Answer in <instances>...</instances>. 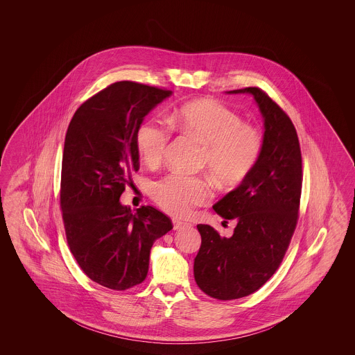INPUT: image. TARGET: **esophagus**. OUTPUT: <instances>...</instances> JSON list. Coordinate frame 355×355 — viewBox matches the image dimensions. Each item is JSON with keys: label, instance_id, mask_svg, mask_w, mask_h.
I'll return each instance as SVG.
<instances>
[{"label": "esophagus", "instance_id": "34e87169", "mask_svg": "<svg viewBox=\"0 0 355 355\" xmlns=\"http://www.w3.org/2000/svg\"><path fill=\"white\" fill-rule=\"evenodd\" d=\"M187 226H189L187 222L173 218V227H174V230H181V229H185Z\"/></svg>", "mask_w": 355, "mask_h": 355}]
</instances>
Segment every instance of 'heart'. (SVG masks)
Here are the masks:
<instances>
[{
	"label": "heart",
	"instance_id": "obj_1",
	"mask_svg": "<svg viewBox=\"0 0 355 355\" xmlns=\"http://www.w3.org/2000/svg\"><path fill=\"white\" fill-rule=\"evenodd\" d=\"M170 123L203 146L201 168L223 187L242 184L259 162L262 135L242 119L213 100L187 102L170 117ZM170 128L157 119L144 121L137 130V149L146 165H158L169 149ZM213 189L202 177L170 174L154 182L153 200L173 216H187L207 202Z\"/></svg>",
	"mask_w": 355,
	"mask_h": 355
}]
</instances>
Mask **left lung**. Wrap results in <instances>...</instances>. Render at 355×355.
<instances>
[{
  "label": "left lung",
  "mask_w": 355,
  "mask_h": 355,
  "mask_svg": "<svg viewBox=\"0 0 355 355\" xmlns=\"http://www.w3.org/2000/svg\"><path fill=\"white\" fill-rule=\"evenodd\" d=\"M229 94H252L263 117V149L253 173L213 206L236 220L230 238L197 225L201 248L194 278L205 294L230 301L263 286L281 265L297 226L302 190V157L297 130L286 113L259 87Z\"/></svg>",
  "instance_id": "8db88e82"
}]
</instances>
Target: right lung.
I'll use <instances>...</instances> for the list:
<instances>
[{
    "label": "right lung",
    "mask_w": 355,
    "mask_h": 355,
    "mask_svg": "<svg viewBox=\"0 0 355 355\" xmlns=\"http://www.w3.org/2000/svg\"><path fill=\"white\" fill-rule=\"evenodd\" d=\"M173 94L154 86L119 81L85 101L65 137L61 210L70 252L101 286L126 290L148 275L150 249L173 229L153 206L135 211L119 202L139 169L138 126Z\"/></svg>",
    "instance_id": "obj_1"
}]
</instances>
